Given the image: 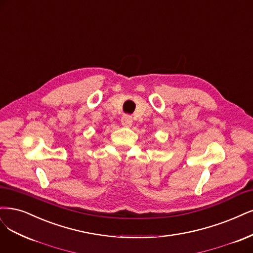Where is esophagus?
I'll list each match as a JSON object with an SVG mask.
<instances>
[{
	"label": "esophagus",
	"mask_w": 253,
	"mask_h": 253,
	"mask_svg": "<svg viewBox=\"0 0 253 253\" xmlns=\"http://www.w3.org/2000/svg\"><path fill=\"white\" fill-rule=\"evenodd\" d=\"M121 124L125 126H130L133 124V119L128 115H125L123 118H121Z\"/></svg>",
	"instance_id": "34e87169"
}]
</instances>
